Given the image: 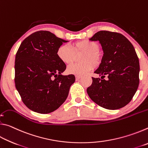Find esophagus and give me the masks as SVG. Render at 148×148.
Here are the masks:
<instances>
[{
  "instance_id": "obj_1",
  "label": "esophagus",
  "mask_w": 148,
  "mask_h": 148,
  "mask_svg": "<svg viewBox=\"0 0 148 148\" xmlns=\"http://www.w3.org/2000/svg\"><path fill=\"white\" fill-rule=\"evenodd\" d=\"M82 77V76H76V80H78L81 77Z\"/></svg>"
}]
</instances>
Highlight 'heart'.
Segmentation results:
<instances>
[{"label":"heart","instance_id":"b5f03b06","mask_svg":"<svg viewBox=\"0 0 148 148\" xmlns=\"http://www.w3.org/2000/svg\"><path fill=\"white\" fill-rule=\"evenodd\" d=\"M99 45L89 40H84L72 44L71 47L61 45L57 50V56L61 62L69 64L74 61L76 55L80 57L79 63H74L68 66L66 71L70 74L81 76L98 66L101 62V56L99 51Z\"/></svg>","mask_w":148,"mask_h":148}]
</instances>
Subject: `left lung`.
<instances>
[{"label": "left lung", "instance_id": "8db88e82", "mask_svg": "<svg viewBox=\"0 0 148 148\" xmlns=\"http://www.w3.org/2000/svg\"><path fill=\"white\" fill-rule=\"evenodd\" d=\"M89 40L100 42L104 55L95 71L101 77H92L87 94L104 108L124 107L131 102L139 85V59L133 46L123 34L108 31L97 32Z\"/></svg>", "mask_w": 148, "mask_h": 148}]
</instances>
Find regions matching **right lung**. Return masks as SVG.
<instances>
[{
    "label": "right lung",
    "instance_id": "right-lung-1",
    "mask_svg": "<svg viewBox=\"0 0 148 148\" xmlns=\"http://www.w3.org/2000/svg\"><path fill=\"white\" fill-rule=\"evenodd\" d=\"M66 40L49 31H39L22 42L15 60V85L25 106L49 114L61 106L75 82L73 74L61 75L66 66L57 50Z\"/></svg>",
    "mask_w": 148,
    "mask_h": 148
}]
</instances>
